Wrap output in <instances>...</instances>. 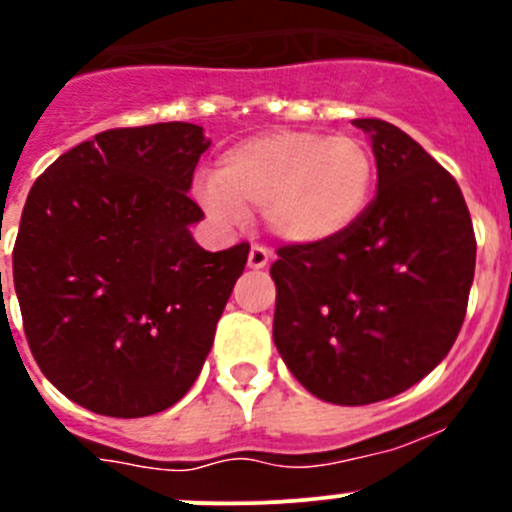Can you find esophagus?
<instances>
[{
  "label": "esophagus",
  "instance_id": "34e87169",
  "mask_svg": "<svg viewBox=\"0 0 512 512\" xmlns=\"http://www.w3.org/2000/svg\"><path fill=\"white\" fill-rule=\"evenodd\" d=\"M270 260H272L270 250H265V247H260V245L250 247V255H247V265H250L252 270H265V267L270 265Z\"/></svg>",
  "mask_w": 512,
  "mask_h": 512
}]
</instances>
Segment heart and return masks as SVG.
Wrapping results in <instances>:
<instances>
[{"instance_id":"1","label":"heart","mask_w":512,"mask_h":512,"mask_svg":"<svg viewBox=\"0 0 512 512\" xmlns=\"http://www.w3.org/2000/svg\"><path fill=\"white\" fill-rule=\"evenodd\" d=\"M375 160L350 135L270 132L225 150L197 200L225 222L262 207L267 230L290 245H322L350 232L372 200Z\"/></svg>"}]
</instances>
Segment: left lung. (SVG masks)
I'll return each instance as SVG.
<instances>
[{"label": "left lung", "mask_w": 512, "mask_h": 512, "mask_svg": "<svg viewBox=\"0 0 512 512\" xmlns=\"http://www.w3.org/2000/svg\"><path fill=\"white\" fill-rule=\"evenodd\" d=\"M352 124L370 137L377 195L337 240L277 250L272 337L315 398L370 405L413 388L450 352L475 235L458 182L413 137L382 119Z\"/></svg>", "instance_id": "1"}]
</instances>
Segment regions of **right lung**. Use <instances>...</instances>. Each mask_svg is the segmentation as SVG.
<instances>
[{
  "mask_svg": "<svg viewBox=\"0 0 512 512\" xmlns=\"http://www.w3.org/2000/svg\"><path fill=\"white\" fill-rule=\"evenodd\" d=\"M207 147L190 122L107 130L29 190L12 255L24 335L44 377L92 413H162L210 355L250 245L207 252L192 237Z\"/></svg>",
  "mask_w": 512,
  "mask_h": 512,
  "instance_id": "1",
  "label": "right lung"
}]
</instances>
